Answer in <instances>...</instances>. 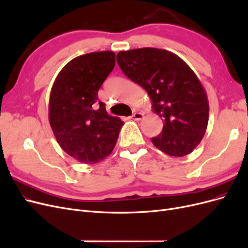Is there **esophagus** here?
Segmentation results:
<instances>
[{
	"label": "esophagus",
	"instance_id": "esophagus-1",
	"mask_svg": "<svg viewBox=\"0 0 248 248\" xmlns=\"http://www.w3.org/2000/svg\"><path fill=\"white\" fill-rule=\"evenodd\" d=\"M132 118L136 120V121H140V120H141L142 118H144V114H141V112H140V111H136L132 115Z\"/></svg>",
	"mask_w": 248,
	"mask_h": 248
}]
</instances>
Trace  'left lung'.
Here are the masks:
<instances>
[{"label": "left lung", "mask_w": 248, "mask_h": 248, "mask_svg": "<svg viewBox=\"0 0 248 248\" xmlns=\"http://www.w3.org/2000/svg\"><path fill=\"white\" fill-rule=\"evenodd\" d=\"M117 63L125 76L144 88L163 121L155 147L170 156L193 151L204 137L209 103L199 78L182 59L159 48L120 51Z\"/></svg>", "instance_id": "obj_1"}]
</instances>
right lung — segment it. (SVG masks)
Wrapping results in <instances>:
<instances>
[{
    "label": "right lung",
    "mask_w": 248,
    "mask_h": 248,
    "mask_svg": "<svg viewBox=\"0 0 248 248\" xmlns=\"http://www.w3.org/2000/svg\"><path fill=\"white\" fill-rule=\"evenodd\" d=\"M114 51L82 55L60 71L51 88L49 123L59 145L74 159L96 163L114 149L124 122L109 116L98 91L115 67Z\"/></svg>",
    "instance_id": "1"
}]
</instances>
